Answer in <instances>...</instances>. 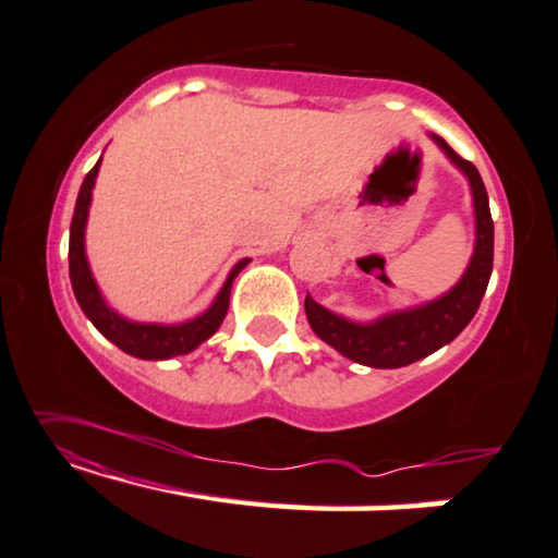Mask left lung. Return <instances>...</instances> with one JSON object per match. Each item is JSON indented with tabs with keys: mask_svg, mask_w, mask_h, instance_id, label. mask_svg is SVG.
Segmentation results:
<instances>
[{
	"mask_svg": "<svg viewBox=\"0 0 558 558\" xmlns=\"http://www.w3.org/2000/svg\"><path fill=\"white\" fill-rule=\"evenodd\" d=\"M430 140L459 168L471 185L476 243L461 280L436 301L421 303L405 311L380 315L376 320L359 323L328 311L305 295V315L315 336L336 348L340 355L371 368H403L436 353L438 348L459 336L476 315L494 268V220L488 210V195L478 170L451 149L444 137L430 132Z\"/></svg>",
	"mask_w": 558,
	"mask_h": 558,
	"instance_id": "obj_1",
	"label": "left lung"
}]
</instances>
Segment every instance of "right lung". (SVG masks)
<instances>
[{
  "label": "right lung",
  "mask_w": 558,
  "mask_h": 558,
  "mask_svg": "<svg viewBox=\"0 0 558 558\" xmlns=\"http://www.w3.org/2000/svg\"><path fill=\"white\" fill-rule=\"evenodd\" d=\"M99 157L97 165L87 172L85 182H82L77 205H74L72 226H70V280L74 298L82 307V313L93 320V326L102 332L107 340H112L120 351L135 355L143 361H168L172 355H185L195 351L199 343H205L207 338L215 336V330L220 328V323L226 320L228 305H230V288L232 280L238 278V272L251 263V257L235 263V268L230 270L228 280L222 282L220 293L215 295L213 305L205 313H199L197 318H190L185 323H174V326H165V323H137L128 320L118 311H112L107 301L99 293L97 282L89 270L87 253H85V228H87V215L89 203H93V187L99 172Z\"/></svg>",
  "instance_id": "right-lung-1"
}]
</instances>
